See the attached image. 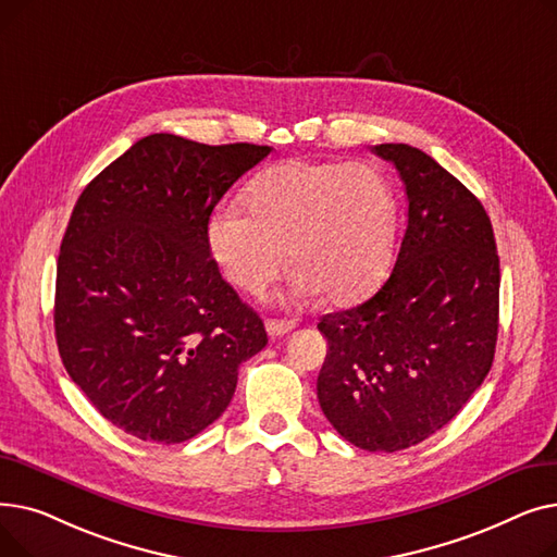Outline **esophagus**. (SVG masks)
Listing matches in <instances>:
<instances>
[{
    "mask_svg": "<svg viewBox=\"0 0 557 557\" xmlns=\"http://www.w3.org/2000/svg\"><path fill=\"white\" fill-rule=\"evenodd\" d=\"M290 330H294V323H288V320H277V318L267 320V332L271 338H280V336L288 334Z\"/></svg>",
    "mask_w": 557,
    "mask_h": 557,
    "instance_id": "34e87169",
    "label": "esophagus"
}]
</instances>
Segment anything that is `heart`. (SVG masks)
Instances as JSON below:
<instances>
[{
    "label": "heart",
    "instance_id": "1",
    "mask_svg": "<svg viewBox=\"0 0 557 557\" xmlns=\"http://www.w3.org/2000/svg\"><path fill=\"white\" fill-rule=\"evenodd\" d=\"M248 212L223 205L208 242L227 280L257 296L286 267L294 290L352 305L382 284L393 257L397 198L370 162L286 160L250 183Z\"/></svg>",
    "mask_w": 557,
    "mask_h": 557
}]
</instances>
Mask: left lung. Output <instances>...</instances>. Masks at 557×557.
<instances>
[{
    "instance_id": "left-lung-1",
    "label": "left lung",
    "mask_w": 557,
    "mask_h": 557,
    "mask_svg": "<svg viewBox=\"0 0 557 557\" xmlns=\"http://www.w3.org/2000/svg\"><path fill=\"white\" fill-rule=\"evenodd\" d=\"M408 198L386 284L359 307L320 318L330 343L318 401L366 451L413 447L449 424L483 384L499 332V255L481 200L431 156L379 144Z\"/></svg>"
}]
</instances>
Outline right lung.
Returning <instances> with one entry per match:
<instances>
[{"label": "right lung", "mask_w": 557, "mask_h": 557, "mask_svg": "<svg viewBox=\"0 0 557 557\" xmlns=\"http://www.w3.org/2000/svg\"><path fill=\"white\" fill-rule=\"evenodd\" d=\"M271 146L141 137L78 196L58 255L53 327L97 411L139 441L175 445L232 401L269 336L219 273L208 223Z\"/></svg>", "instance_id": "right-lung-1"}]
</instances>
